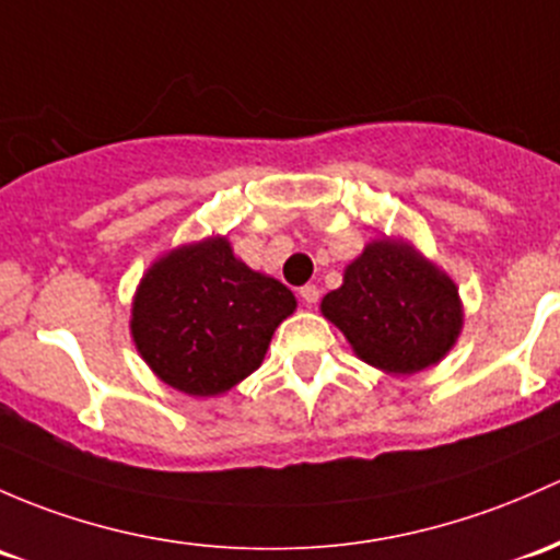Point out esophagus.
<instances>
[{"label":"esophagus","instance_id":"34e87169","mask_svg":"<svg viewBox=\"0 0 560 560\" xmlns=\"http://www.w3.org/2000/svg\"><path fill=\"white\" fill-rule=\"evenodd\" d=\"M300 300H303L305 305H316L319 303V287H314V284H305V287H300Z\"/></svg>","mask_w":560,"mask_h":560}]
</instances>
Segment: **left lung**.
<instances>
[{
    "mask_svg": "<svg viewBox=\"0 0 560 560\" xmlns=\"http://www.w3.org/2000/svg\"><path fill=\"white\" fill-rule=\"evenodd\" d=\"M322 314L362 362L392 375L432 368L464 327L458 287L413 244L375 238L346 265L343 284L327 292Z\"/></svg>",
    "mask_w": 560,
    "mask_h": 560,
    "instance_id": "obj_1",
    "label": "left lung"
}]
</instances>
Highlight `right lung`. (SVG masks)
<instances>
[{"label":"right lung","mask_w":560,"mask_h":560,"mask_svg":"<svg viewBox=\"0 0 560 560\" xmlns=\"http://www.w3.org/2000/svg\"><path fill=\"white\" fill-rule=\"evenodd\" d=\"M295 308L281 281L241 262L225 235H211L150 265L131 305V335L163 384L217 397L260 368Z\"/></svg>","instance_id":"obj_1"}]
</instances>
